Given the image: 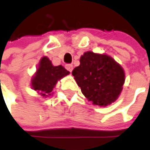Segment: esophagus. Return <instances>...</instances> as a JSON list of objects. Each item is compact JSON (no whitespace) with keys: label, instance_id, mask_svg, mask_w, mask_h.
Listing matches in <instances>:
<instances>
[{"label":"esophagus","instance_id":"1","mask_svg":"<svg viewBox=\"0 0 150 150\" xmlns=\"http://www.w3.org/2000/svg\"><path fill=\"white\" fill-rule=\"evenodd\" d=\"M65 68H66V70H69L70 72H71L72 70H73V65H70V64H67V65H65Z\"/></svg>","mask_w":150,"mask_h":150}]
</instances>
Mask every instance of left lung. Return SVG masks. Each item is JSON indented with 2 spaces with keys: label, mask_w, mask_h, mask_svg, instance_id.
Here are the masks:
<instances>
[{
  "label": "left lung",
  "mask_w": 150,
  "mask_h": 150,
  "mask_svg": "<svg viewBox=\"0 0 150 150\" xmlns=\"http://www.w3.org/2000/svg\"><path fill=\"white\" fill-rule=\"evenodd\" d=\"M72 71L83 95L93 105L106 106L116 100L125 83V71L107 54L85 52Z\"/></svg>",
  "instance_id": "1"
}]
</instances>
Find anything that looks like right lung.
I'll return each instance as SVG.
<instances>
[{
  "label": "right lung",
  "mask_w": 150,
  "mask_h": 150,
  "mask_svg": "<svg viewBox=\"0 0 150 150\" xmlns=\"http://www.w3.org/2000/svg\"><path fill=\"white\" fill-rule=\"evenodd\" d=\"M70 72L62 65L54 66L47 57L44 56L40 61L35 75L31 80V85L35 91L43 96L50 95L57 81Z\"/></svg>",
  "instance_id": "1"
}]
</instances>
